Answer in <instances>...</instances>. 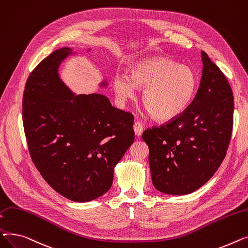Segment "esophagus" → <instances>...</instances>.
I'll return each instance as SVG.
<instances>
[{
  "label": "esophagus",
  "instance_id": "obj_1",
  "mask_svg": "<svg viewBox=\"0 0 248 248\" xmlns=\"http://www.w3.org/2000/svg\"><path fill=\"white\" fill-rule=\"evenodd\" d=\"M133 129H134L135 134H136L137 136H140V135L142 134V132H143V125H142L140 122L136 121V122L134 123V125H133Z\"/></svg>",
  "mask_w": 248,
  "mask_h": 248
}]
</instances>
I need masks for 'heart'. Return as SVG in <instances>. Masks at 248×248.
I'll list each match as a JSON object with an SVG mask.
<instances>
[{"mask_svg": "<svg viewBox=\"0 0 248 248\" xmlns=\"http://www.w3.org/2000/svg\"><path fill=\"white\" fill-rule=\"evenodd\" d=\"M136 86L145 88L142 101L152 117L169 121L190 106L198 82L190 67L166 57H153L131 65L130 76L120 73L114 76V91L121 101L134 98Z\"/></svg>", "mask_w": 248, "mask_h": 248, "instance_id": "heart-1", "label": "heart"}]
</instances>
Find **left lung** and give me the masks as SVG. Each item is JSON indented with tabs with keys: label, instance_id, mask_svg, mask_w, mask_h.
I'll return each mask as SVG.
<instances>
[{
	"label": "left lung",
	"instance_id": "obj_1",
	"mask_svg": "<svg viewBox=\"0 0 248 248\" xmlns=\"http://www.w3.org/2000/svg\"><path fill=\"white\" fill-rule=\"evenodd\" d=\"M202 76L192 103L177 118L143 132L149 147L154 187L171 195L189 194L204 185L222 163L233 127L231 87L201 51Z\"/></svg>",
	"mask_w": 248,
	"mask_h": 248
}]
</instances>
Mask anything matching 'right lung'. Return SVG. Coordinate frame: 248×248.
<instances>
[{
    "instance_id": "1",
    "label": "right lung",
    "mask_w": 248,
    "mask_h": 248,
    "mask_svg": "<svg viewBox=\"0 0 248 248\" xmlns=\"http://www.w3.org/2000/svg\"><path fill=\"white\" fill-rule=\"evenodd\" d=\"M71 53L58 49L32 71L23 96V124L42 177L62 196L87 202L111 188L114 167L134 141V117L104 95L71 93L58 75Z\"/></svg>"
}]
</instances>
